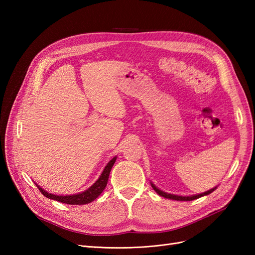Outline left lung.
<instances>
[{"label":"left lung","instance_id":"1","mask_svg":"<svg viewBox=\"0 0 255 255\" xmlns=\"http://www.w3.org/2000/svg\"><path fill=\"white\" fill-rule=\"evenodd\" d=\"M151 186L153 187V189L155 190L157 194L159 195V196H161V197H164V198H167V199H171V200H176V201H191V200H196V199H198V198H200V197H203V196H205V195H208V194H211V192H213L215 189H216V187L215 188H213V189H211V190H208V191H206V192H203V194H200V195H197V196H190V197H183V196H175V195H170V194H166V192H164V191H161V190H159L155 185L154 184H151Z\"/></svg>","mask_w":255,"mask_h":255}]
</instances>
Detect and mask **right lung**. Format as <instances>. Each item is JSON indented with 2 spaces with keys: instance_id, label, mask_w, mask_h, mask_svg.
Instances as JSON below:
<instances>
[{
  "instance_id": "obj_1",
  "label": "right lung",
  "mask_w": 255,
  "mask_h": 255,
  "mask_svg": "<svg viewBox=\"0 0 255 255\" xmlns=\"http://www.w3.org/2000/svg\"><path fill=\"white\" fill-rule=\"evenodd\" d=\"M116 158H117V157H114L110 161V163L106 165V167L104 168V170H103L102 174L100 175L98 181L94 185H92L91 187H89L87 190H85L84 192H81V194H76V195H72V196H56V195L49 194V192L43 190L39 186H38V188H39V190L41 191V194L44 197H47L49 199L56 200V201H59L61 203L72 204V205H82V204L90 203V202L94 201L95 199H97L100 195H101L102 191L106 187L107 181H109L110 172H111L112 168L115 164Z\"/></svg>"
}]
</instances>
